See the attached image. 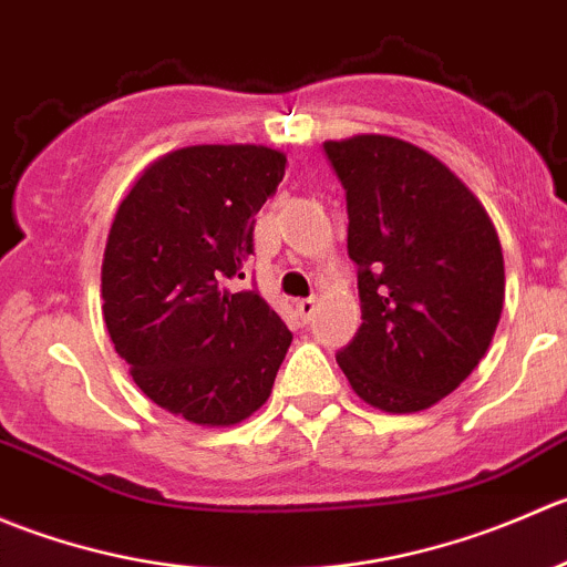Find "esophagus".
<instances>
[{
    "mask_svg": "<svg viewBox=\"0 0 567 567\" xmlns=\"http://www.w3.org/2000/svg\"><path fill=\"white\" fill-rule=\"evenodd\" d=\"M297 313L302 317V322H308L317 313V297H302V300H297Z\"/></svg>",
    "mask_w": 567,
    "mask_h": 567,
    "instance_id": "obj_1",
    "label": "esophagus"
}]
</instances>
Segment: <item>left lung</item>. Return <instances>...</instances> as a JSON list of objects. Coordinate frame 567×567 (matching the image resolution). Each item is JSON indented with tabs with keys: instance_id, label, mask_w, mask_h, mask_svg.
<instances>
[{
	"instance_id": "obj_1",
	"label": "left lung",
	"mask_w": 567,
	"mask_h": 567,
	"mask_svg": "<svg viewBox=\"0 0 567 567\" xmlns=\"http://www.w3.org/2000/svg\"><path fill=\"white\" fill-rule=\"evenodd\" d=\"M324 154L347 193L363 319L336 361L369 405L424 411L491 347L504 306L498 234L472 189L405 140L358 134L328 140Z\"/></svg>"
}]
</instances>
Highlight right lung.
Segmentation results:
<instances>
[{
	"label": "right lung",
	"instance_id": "right-lung-1",
	"mask_svg": "<svg viewBox=\"0 0 567 567\" xmlns=\"http://www.w3.org/2000/svg\"><path fill=\"white\" fill-rule=\"evenodd\" d=\"M286 156L267 145H189L156 159L112 220L101 311L132 380L165 411L228 427L259 411L291 344L256 289L231 291Z\"/></svg>",
	"mask_w": 567,
	"mask_h": 567
}]
</instances>
